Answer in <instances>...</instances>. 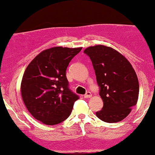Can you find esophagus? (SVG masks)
Returning <instances> with one entry per match:
<instances>
[{"mask_svg":"<svg viewBox=\"0 0 155 155\" xmlns=\"http://www.w3.org/2000/svg\"><path fill=\"white\" fill-rule=\"evenodd\" d=\"M84 98H90L91 97H92V93L89 92H87L86 94H84Z\"/></svg>","mask_w":155,"mask_h":155,"instance_id":"1","label":"esophagus"}]
</instances>
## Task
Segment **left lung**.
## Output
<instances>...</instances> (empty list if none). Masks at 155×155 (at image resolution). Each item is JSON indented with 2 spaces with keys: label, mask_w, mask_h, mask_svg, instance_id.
I'll return each mask as SVG.
<instances>
[{
  "label": "left lung",
  "mask_w": 155,
  "mask_h": 155,
  "mask_svg": "<svg viewBox=\"0 0 155 155\" xmlns=\"http://www.w3.org/2000/svg\"><path fill=\"white\" fill-rule=\"evenodd\" d=\"M84 53L92 61L103 101L96 115L106 123L124 120L139 97V81L131 64L117 50L102 45L86 48Z\"/></svg>",
  "instance_id": "8db88e82"
}]
</instances>
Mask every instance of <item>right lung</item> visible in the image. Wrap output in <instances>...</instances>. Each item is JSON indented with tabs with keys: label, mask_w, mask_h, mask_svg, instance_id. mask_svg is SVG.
<instances>
[{
	"label": "right lung",
	"mask_w": 155,
	"mask_h": 155,
	"mask_svg": "<svg viewBox=\"0 0 155 155\" xmlns=\"http://www.w3.org/2000/svg\"><path fill=\"white\" fill-rule=\"evenodd\" d=\"M82 48L54 47L45 50L28 65L21 84V97L31 115L46 125L69 116L79 96L68 88L66 71Z\"/></svg>",
	"instance_id": "right-lung-1"
}]
</instances>
